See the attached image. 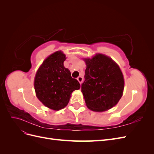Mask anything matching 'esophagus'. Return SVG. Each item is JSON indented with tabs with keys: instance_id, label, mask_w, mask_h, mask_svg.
<instances>
[{
	"instance_id": "34e87169",
	"label": "esophagus",
	"mask_w": 154,
	"mask_h": 154,
	"mask_svg": "<svg viewBox=\"0 0 154 154\" xmlns=\"http://www.w3.org/2000/svg\"><path fill=\"white\" fill-rule=\"evenodd\" d=\"M77 80H78V81L79 82V83H80V84H82V83L83 81V78L82 76H79V77L77 78Z\"/></svg>"
}]
</instances>
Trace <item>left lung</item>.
I'll return each instance as SVG.
<instances>
[{
    "mask_svg": "<svg viewBox=\"0 0 154 154\" xmlns=\"http://www.w3.org/2000/svg\"><path fill=\"white\" fill-rule=\"evenodd\" d=\"M85 62V81L81 88L87 107L98 112L111 109L118 103L124 89L123 76L119 66L101 54Z\"/></svg>",
    "mask_w": 154,
    "mask_h": 154,
    "instance_id": "obj_1",
    "label": "left lung"
}]
</instances>
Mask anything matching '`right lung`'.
<instances>
[{"mask_svg":"<svg viewBox=\"0 0 154 154\" xmlns=\"http://www.w3.org/2000/svg\"><path fill=\"white\" fill-rule=\"evenodd\" d=\"M66 59L61 51L50 55L38 69L35 78L37 97L45 106L54 110L63 109L71 93L80 88V83L64 67Z\"/></svg>","mask_w":154,"mask_h":154,"instance_id":"obj_1","label":"right lung"}]
</instances>
